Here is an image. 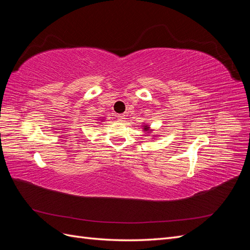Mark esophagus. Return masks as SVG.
Segmentation results:
<instances>
[{"instance_id": "1", "label": "esophagus", "mask_w": 250, "mask_h": 250, "mask_svg": "<svg viewBox=\"0 0 250 250\" xmlns=\"http://www.w3.org/2000/svg\"><path fill=\"white\" fill-rule=\"evenodd\" d=\"M118 120L119 121H121V122H123V121L125 120V115H123V113H122V115H118Z\"/></svg>"}]
</instances>
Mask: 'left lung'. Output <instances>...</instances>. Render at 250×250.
<instances>
[{"instance_id":"obj_1","label":"left lung","mask_w":250,"mask_h":250,"mask_svg":"<svg viewBox=\"0 0 250 250\" xmlns=\"http://www.w3.org/2000/svg\"><path fill=\"white\" fill-rule=\"evenodd\" d=\"M143 129H144V131H146L147 133H151V131H152V129H151V128L149 127V125H144L143 126Z\"/></svg>"}]
</instances>
